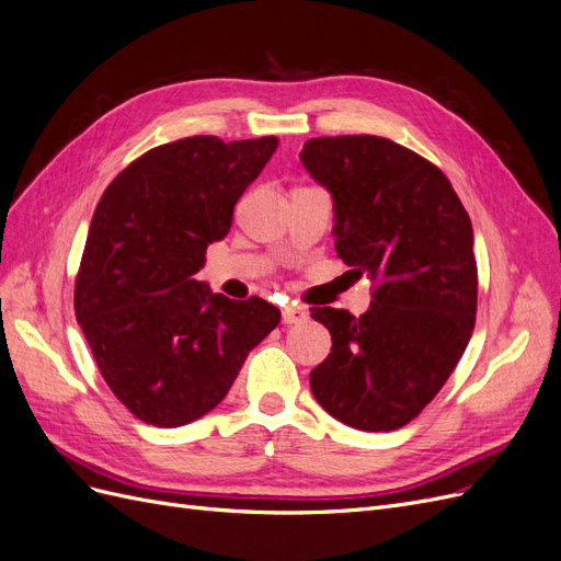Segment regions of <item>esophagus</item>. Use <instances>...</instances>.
<instances>
[{
	"label": "esophagus",
	"mask_w": 561,
	"mask_h": 561,
	"mask_svg": "<svg viewBox=\"0 0 561 561\" xmlns=\"http://www.w3.org/2000/svg\"><path fill=\"white\" fill-rule=\"evenodd\" d=\"M309 318V311L304 307H285L283 309V322L285 325H295V322H301Z\"/></svg>",
	"instance_id": "obj_1"
}]
</instances>
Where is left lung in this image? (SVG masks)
<instances>
[{
  "label": "left lung",
  "instance_id": "obj_1",
  "mask_svg": "<svg viewBox=\"0 0 561 561\" xmlns=\"http://www.w3.org/2000/svg\"><path fill=\"white\" fill-rule=\"evenodd\" d=\"M334 201V248L375 280L369 309H311L332 353L311 369L322 410L351 428L396 431L445 386L470 342L478 264L470 217L437 165L377 135L304 142Z\"/></svg>",
  "mask_w": 561,
  "mask_h": 561
}]
</instances>
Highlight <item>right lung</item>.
Here are the masks:
<instances>
[{"label":"right lung","mask_w":561,"mask_h":561,"mask_svg":"<svg viewBox=\"0 0 561 561\" xmlns=\"http://www.w3.org/2000/svg\"><path fill=\"white\" fill-rule=\"evenodd\" d=\"M276 147L274 135L168 142L124 168L98 203L77 322L112 393L151 426L178 428L215 410L280 322L274 304L236 301L196 280Z\"/></svg>","instance_id":"obj_1"}]
</instances>
